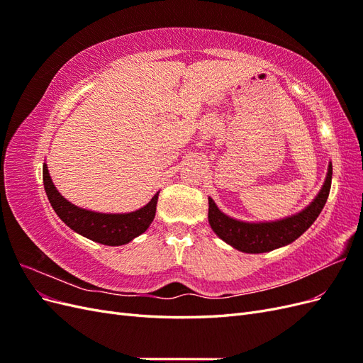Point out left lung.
<instances>
[{
	"instance_id": "obj_1",
	"label": "left lung",
	"mask_w": 363,
	"mask_h": 363,
	"mask_svg": "<svg viewBox=\"0 0 363 363\" xmlns=\"http://www.w3.org/2000/svg\"><path fill=\"white\" fill-rule=\"evenodd\" d=\"M332 174L330 163L320 194L300 213L271 223H245L227 216L219 211L212 199H208V224L224 242L242 252L259 255L288 245L300 238L321 213L330 192Z\"/></svg>"
}]
</instances>
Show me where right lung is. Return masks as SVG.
Here are the masks:
<instances>
[{
	"label": "right lung",
	"mask_w": 363,
	"mask_h": 363,
	"mask_svg": "<svg viewBox=\"0 0 363 363\" xmlns=\"http://www.w3.org/2000/svg\"><path fill=\"white\" fill-rule=\"evenodd\" d=\"M42 174L43 188H45L54 212L75 233L95 240L98 244L111 247L128 244L130 240L144 233L155 219L159 192L139 211L130 213H100L77 207L67 199H63L50 177L47 164H43Z\"/></svg>",
	"instance_id": "1"
}]
</instances>
